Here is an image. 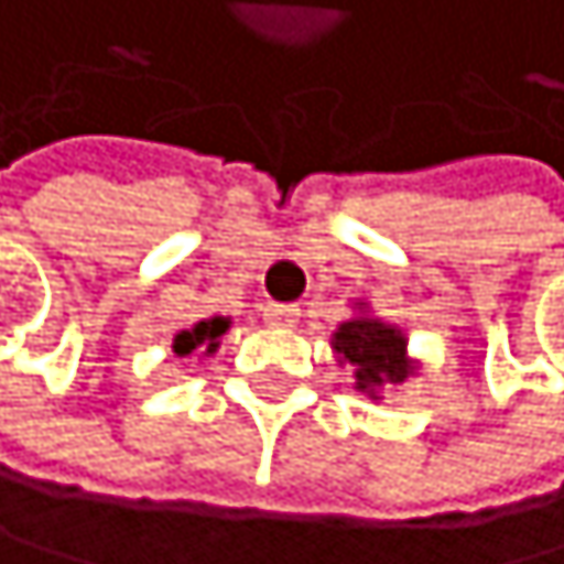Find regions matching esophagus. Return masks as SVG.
I'll use <instances>...</instances> for the list:
<instances>
[{
    "mask_svg": "<svg viewBox=\"0 0 564 564\" xmlns=\"http://www.w3.org/2000/svg\"><path fill=\"white\" fill-rule=\"evenodd\" d=\"M297 315H301L297 305H273V301H270V305L263 308V318H267L270 325H284V329L297 322Z\"/></svg>",
    "mask_w": 564,
    "mask_h": 564,
    "instance_id": "obj_1",
    "label": "esophagus"
}]
</instances>
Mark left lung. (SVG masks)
Returning a JSON list of instances; mask_svg holds the SVG:
<instances>
[{"instance_id": "1", "label": "left lung", "mask_w": 564, "mask_h": 564, "mask_svg": "<svg viewBox=\"0 0 564 564\" xmlns=\"http://www.w3.org/2000/svg\"><path fill=\"white\" fill-rule=\"evenodd\" d=\"M405 346V333L375 315H357L333 333V350L339 364L346 360L354 367L357 391H367L370 399H378L384 384H402L415 375V364L409 360Z\"/></svg>"}]
</instances>
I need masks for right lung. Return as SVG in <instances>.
I'll return each instance as SVG.
<instances>
[{
    "label": "right lung",
    "mask_w": 564,
    "mask_h": 564,
    "mask_svg": "<svg viewBox=\"0 0 564 564\" xmlns=\"http://www.w3.org/2000/svg\"><path fill=\"white\" fill-rule=\"evenodd\" d=\"M228 325H231V322H228L225 315H214V318L197 322L194 329L176 333V339H173V354H176V357H189V354H197V350L214 354V350H218L221 336L228 333Z\"/></svg>",
    "instance_id": "1"
}]
</instances>
